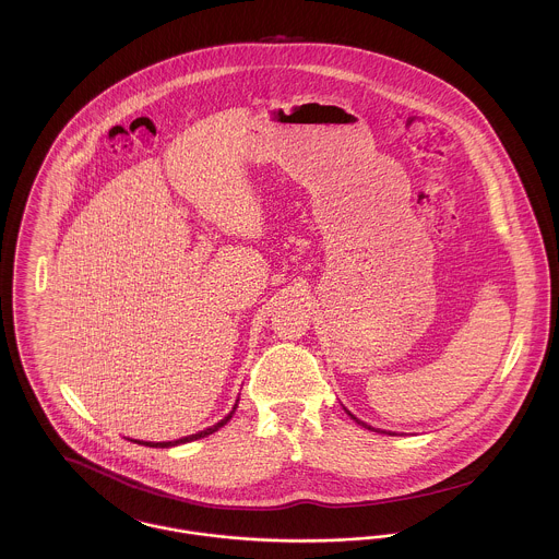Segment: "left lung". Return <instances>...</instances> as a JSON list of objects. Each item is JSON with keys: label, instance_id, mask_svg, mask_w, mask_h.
Listing matches in <instances>:
<instances>
[{"label": "left lung", "instance_id": "1", "mask_svg": "<svg viewBox=\"0 0 559 559\" xmlns=\"http://www.w3.org/2000/svg\"><path fill=\"white\" fill-rule=\"evenodd\" d=\"M350 417H353V419H355V421H357V424H359V426H364V428H368V430H374V432H385V435H394V432H388V430H379V428H372V426H368V424H364V421H361V419H357V417H355V415H350Z\"/></svg>", "mask_w": 559, "mask_h": 559}]
</instances>
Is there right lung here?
<instances>
[{
  "label": "right lung",
  "mask_w": 559,
  "mask_h": 559,
  "mask_svg": "<svg viewBox=\"0 0 559 559\" xmlns=\"http://www.w3.org/2000/svg\"><path fill=\"white\" fill-rule=\"evenodd\" d=\"M237 406H239V400H237V404H235V408L222 419V421H217L215 426H211V428H206V430H200V432H195V435H189V437H182V439H176V441H163V443H151V441H135V443H142V445H151V448H171V445H180V443H189V441H195V439H202V437H209V435H213V432H217L222 426H226L230 419H233V415H235V411H237Z\"/></svg>",
  "instance_id": "1"
}]
</instances>
